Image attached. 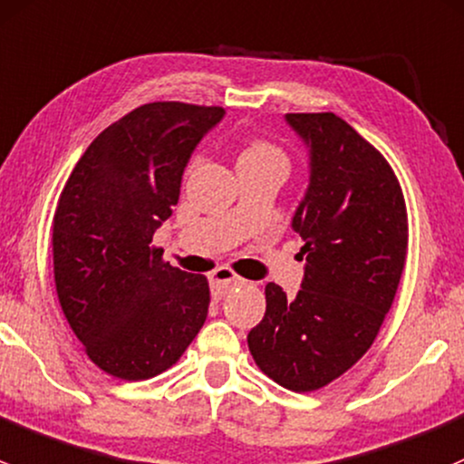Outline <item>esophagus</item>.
Masks as SVG:
<instances>
[{
  "instance_id": "1",
  "label": "esophagus",
  "mask_w": 464,
  "mask_h": 464,
  "mask_svg": "<svg viewBox=\"0 0 464 464\" xmlns=\"http://www.w3.org/2000/svg\"><path fill=\"white\" fill-rule=\"evenodd\" d=\"M241 284V276H237L230 267H218V270H214L212 275H209V285H212L214 295H226L227 290L232 288V285Z\"/></svg>"
}]
</instances>
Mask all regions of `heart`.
Instances as JSON below:
<instances>
[{"label": "heart", "instance_id": "b5f03b06", "mask_svg": "<svg viewBox=\"0 0 464 464\" xmlns=\"http://www.w3.org/2000/svg\"><path fill=\"white\" fill-rule=\"evenodd\" d=\"M275 159L285 160L284 154H281L275 145H270V142L252 140L247 142V145L241 150V154H238V165H243V162H259V160H275Z\"/></svg>", "mask_w": 464, "mask_h": 464}]
</instances>
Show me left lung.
Masks as SVG:
<instances>
[{"instance_id": "left-lung-1", "label": "left lung", "mask_w": 464, "mask_h": 464, "mask_svg": "<svg viewBox=\"0 0 464 464\" xmlns=\"http://www.w3.org/2000/svg\"><path fill=\"white\" fill-rule=\"evenodd\" d=\"M308 150V188L293 214L304 238L302 290L266 285L252 357L297 393L326 386L371 348L407 261V208L384 156L335 113H285Z\"/></svg>"}]
</instances>
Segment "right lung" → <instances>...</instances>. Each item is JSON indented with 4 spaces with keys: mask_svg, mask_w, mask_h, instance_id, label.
Instances as JSON below:
<instances>
[{
    "mask_svg": "<svg viewBox=\"0 0 464 464\" xmlns=\"http://www.w3.org/2000/svg\"><path fill=\"white\" fill-rule=\"evenodd\" d=\"M221 107L151 102L87 147L53 217L64 317L104 373L147 380L176 364L208 317V279L162 261L151 238L171 217L185 167Z\"/></svg>",
    "mask_w": 464,
    "mask_h": 464,
    "instance_id": "right-lung-1",
    "label": "right lung"
}]
</instances>
